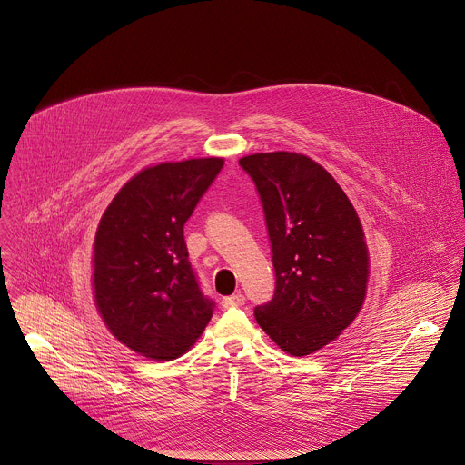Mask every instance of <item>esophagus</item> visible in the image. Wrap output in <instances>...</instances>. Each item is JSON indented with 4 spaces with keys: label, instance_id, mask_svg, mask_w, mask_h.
<instances>
[{
    "label": "esophagus",
    "instance_id": "34e87169",
    "mask_svg": "<svg viewBox=\"0 0 465 465\" xmlns=\"http://www.w3.org/2000/svg\"><path fill=\"white\" fill-rule=\"evenodd\" d=\"M244 302H246V297H244L241 292H237V293H233V295L223 299V306H224V308H239V306H244Z\"/></svg>",
    "mask_w": 465,
    "mask_h": 465
}]
</instances>
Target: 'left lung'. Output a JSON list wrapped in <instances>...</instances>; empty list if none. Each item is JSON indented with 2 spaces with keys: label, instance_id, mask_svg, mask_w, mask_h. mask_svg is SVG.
<instances>
[{
  "label": "left lung",
  "instance_id": "left-lung-1",
  "mask_svg": "<svg viewBox=\"0 0 465 465\" xmlns=\"http://www.w3.org/2000/svg\"><path fill=\"white\" fill-rule=\"evenodd\" d=\"M239 166L262 203L275 270L273 295L253 316L284 352L308 356L334 341L363 304L361 223L332 175L304 154L257 153Z\"/></svg>",
  "mask_w": 465,
  "mask_h": 465
}]
</instances>
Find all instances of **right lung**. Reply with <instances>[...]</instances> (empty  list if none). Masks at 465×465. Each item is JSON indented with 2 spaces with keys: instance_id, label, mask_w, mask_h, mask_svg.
<instances>
[{
  "instance_id": "obj_1",
  "label": "right lung",
  "mask_w": 465,
  "mask_h": 465,
  "mask_svg": "<svg viewBox=\"0 0 465 465\" xmlns=\"http://www.w3.org/2000/svg\"><path fill=\"white\" fill-rule=\"evenodd\" d=\"M223 159L166 163L134 175L107 206L94 237V299L107 329L131 351L170 361L213 316L188 259L184 224Z\"/></svg>"
}]
</instances>
